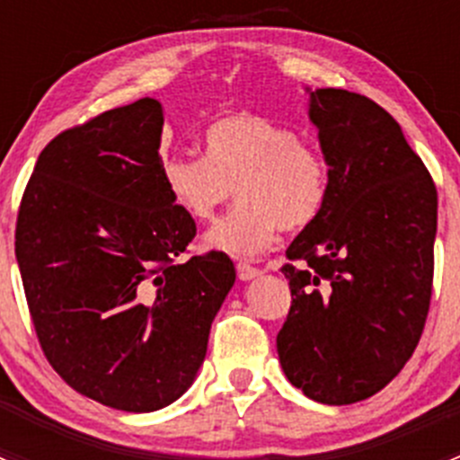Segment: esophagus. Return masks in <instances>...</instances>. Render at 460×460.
Here are the masks:
<instances>
[{
  "instance_id": "1",
  "label": "esophagus",
  "mask_w": 460,
  "mask_h": 460,
  "mask_svg": "<svg viewBox=\"0 0 460 460\" xmlns=\"http://www.w3.org/2000/svg\"><path fill=\"white\" fill-rule=\"evenodd\" d=\"M235 271H238L240 280H253V278L260 276V269L252 267V264H247V262L235 264Z\"/></svg>"
}]
</instances>
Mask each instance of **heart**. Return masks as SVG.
I'll return each mask as SVG.
<instances>
[{"instance_id": "obj_1", "label": "heart", "mask_w": 460, "mask_h": 460, "mask_svg": "<svg viewBox=\"0 0 460 460\" xmlns=\"http://www.w3.org/2000/svg\"><path fill=\"white\" fill-rule=\"evenodd\" d=\"M173 202L196 222H211L234 191L238 207L204 244L235 258H256L278 229L312 225L329 196V164L298 131L256 113H229L204 131V155L175 151L162 164Z\"/></svg>"}]
</instances>
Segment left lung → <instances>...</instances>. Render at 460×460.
Here are the masks:
<instances>
[{"instance_id": "left-lung-1", "label": "left lung", "mask_w": 460, "mask_h": 460, "mask_svg": "<svg viewBox=\"0 0 460 460\" xmlns=\"http://www.w3.org/2000/svg\"><path fill=\"white\" fill-rule=\"evenodd\" d=\"M309 119L329 164V196L287 249L291 307L276 345L305 396L351 405L380 392L419 345L438 198L396 119L369 97L316 88Z\"/></svg>"}]
</instances>
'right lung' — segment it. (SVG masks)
Returning <instances> with one entry per match:
<instances>
[{
  "mask_svg": "<svg viewBox=\"0 0 460 460\" xmlns=\"http://www.w3.org/2000/svg\"><path fill=\"white\" fill-rule=\"evenodd\" d=\"M153 97L46 144L17 213L15 256L37 338L75 392L122 411L178 401L235 282L220 252L175 262L196 235L162 180Z\"/></svg>",
  "mask_w": 460,
  "mask_h": 460,
  "instance_id": "obj_1",
  "label": "right lung"
}]
</instances>
